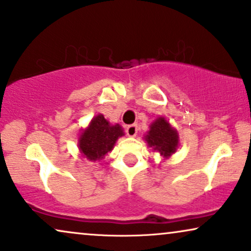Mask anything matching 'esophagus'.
<instances>
[{"label": "esophagus", "instance_id": "1", "mask_svg": "<svg viewBox=\"0 0 251 251\" xmlns=\"http://www.w3.org/2000/svg\"><path fill=\"white\" fill-rule=\"evenodd\" d=\"M137 131H138L137 125H130V126H128L126 128V135L130 136V137H135V136L137 135Z\"/></svg>", "mask_w": 251, "mask_h": 251}]
</instances>
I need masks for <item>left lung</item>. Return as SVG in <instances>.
<instances>
[{
    "label": "left lung",
    "instance_id": "1",
    "mask_svg": "<svg viewBox=\"0 0 251 251\" xmlns=\"http://www.w3.org/2000/svg\"><path fill=\"white\" fill-rule=\"evenodd\" d=\"M145 141L153 150L159 151L165 158L176 152L178 147V134L164 117H159L151 125Z\"/></svg>",
    "mask_w": 251,
    "mask_h": 251
}]
</instances>
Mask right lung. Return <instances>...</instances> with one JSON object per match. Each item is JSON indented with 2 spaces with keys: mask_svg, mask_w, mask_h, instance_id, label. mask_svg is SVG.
<instances>
[{
  "mask_svg": "<svg viewBox=\"0 0 251 251\" xmlns=\"http://www.w3.org/2000/svg\"><path fill=\"white\" fill-rule=\"evenodd\" d=\"M122 135L123 131L119 125L110 126L103 115H98L80 135V151L89 160L102 159L111 151L117 138Z\"/></svg>",
  "mask_w": 251,
  "mask_h": 251,
  "instance_id": "right-lung-1",
  "label": "right lung"
}]
</instances>
